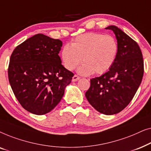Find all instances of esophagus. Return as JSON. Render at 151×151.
I'll list each match as a JSON object with an SVG mask.
<instances>
[{
	"instance_id": "esophagus-1",
	"label": "esophagus",
	"mask_w": 151,
	"mask_h": 151,
	"mask_svg": "<svg viewBox=\"0 0 151 151\" xmlns=\"http://www.w3.org/2000/svg\"><path fill=\"white\" fill-rule=\"evenodd\" d=\"M80 78L78 76L74 75L73 76V78H72V81H73V82H76V81H78V80H80Z\"/></svg>"
}]
</instances>
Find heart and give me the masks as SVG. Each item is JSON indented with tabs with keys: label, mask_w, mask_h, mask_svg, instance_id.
Returning <instances> with one entry per match:
<instances>
[{
	"label": "heart",
	"mask_w": 151,
	"mask_h": 151,
	"mask_svg": "<svg viewBox=\"0 0 151 151\" xmlns=\"http://www.w3.org/2000/svg\"><path fill=\"white\" fill-rule=\"evenodd\" d=\"M119 46L117 40L111 35L86 33L76 37L71 45H65L60 56L66 69L72 71L82 60L78 69L82 75L104 73L116 60Z\"/></svg>",
	"instance_id": "heart-1"
}]
</instances>
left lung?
Here are the masks:
<instances>
[{"instance_id": "left-lung-1", "label": "left lung", "mask_w": 151, "mask_h": 151, "mask_svg": "<svg viewBox=\"0 0 151 151\" xmlns=\"http://www.w3.org/2000/svg\"><path fill=\"white\" fill-rule=\"evenodd\" d=\"M119 51L116 60L106 73L91 79L85 96L101 113L113 115L123 110L133 98L144 75V60L139 45L117 27L111 25Z\"/></svg>"}]
</instances>
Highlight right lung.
I'll return each instance as SVG.
<instances>
[{"mask_svg": "<svg viewBox=\"0 0 151 151\" xmlns=\"http://www.w3.org/2000/svg\"><path fill=\"white\" fill-rule=\"evenodd\" d=\"M63 42L44 34L28 38L12 52L8 78L16 99L23 108L44 115L60 102L73 73L62 65L58 53Z\"/></svg>", "mask_w": 151, "mask_h": 151, "instance_id": "right-lung-1", "label": "right lung"}]
</instances>
